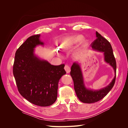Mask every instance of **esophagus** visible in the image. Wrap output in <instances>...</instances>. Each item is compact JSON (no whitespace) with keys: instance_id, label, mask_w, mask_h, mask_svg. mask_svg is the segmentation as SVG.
Listing matches in <instances>:
<instances>
[{"instance_id":"obj_1","label":"esophagus","mask_w":128,"mask_h":128,"mask_svg":"<svg viewBox=\"0 0 128 128\" xmlns=\"http://www.w3.org/2000/svg\"><path fill=\"white\" fill-rule=\"evenodd\" d=\"M64 70H66V72L67 73H69L70 72V68L69 66H68V65H66L64 66Z\"/></svg>"}]
</instances>
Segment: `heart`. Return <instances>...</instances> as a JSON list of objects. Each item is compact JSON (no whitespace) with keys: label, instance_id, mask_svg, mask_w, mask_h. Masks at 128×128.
Here are the masks:
<instances>
[{"label":"heart","instance_id":"1","mask_svg":"<svg viewBox=\"0 0 128 128\" xmlns=\"http://www.w3.org/2000/svg\"><path fill=\"white\" fill-rule=\"evenodd\" d=\"M83 36L81 34H76L65 38L61 42L60 44L59 48L60 50L63 51H67V50L73 48L76 45L80 42L83 39ZM88 45V41L86 40H84L82 41L80 44V48H83L87 47Z\"/></svg>","mask_w":128,"mask_h":128}]
</instances>
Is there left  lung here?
<instances>
[{
  "mask_svg": "<svg viewBox=\"0 0 128 128\" xmlns=\"http://www.w3.org/2000/svg\"><path fill=\"white\" fill-rule=\"evenodd\" d=\"M96 34V40L91 44L92 49L103 53L104 61L113 68L115 75L110 83L106 86L99 90H93L86 86L82 70L78 62L73 63L71 67L70 75L74 81L76 94L80 102L87 104L97 102L104 98L113 88L116 78V64L112 46L110 42L97 32Z\"/></svg>",
  "mask_w": 128,
  "mask_h": 128,
  "instance_id": "left-lung-1",
  "label": "left lung"
}]
</instances>
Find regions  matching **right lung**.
Masks as SVG:
<instances>
[{
    "instance_id": "obj_1",
    "label": "right lung",
    "mask_w": 128,
    "mask_h": 128,
    "mask_svg": "<svg viewBox=\"0 0 128 128\" xmlns=\"http://www.w3.org/2000/svg\"><path fill=\"white\" fill-rule=\"evenodd\" d=\"M40 34L29 37L15 53L13 75L18 92L30 102L46 107L57 99L58 83L66 74L64 64L53 66L37 56L38 46H43Z\"/></svg>"
}]
</instances>
